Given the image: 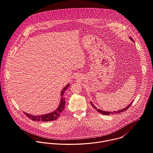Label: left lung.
Masks as SVG:
<instances>
[{"instance_id":"8db88e82","label":"left lung","mask_w":153,"mask_h":153,"mask_svg":"<svg viewBox=\"0 0 153 153\" xmlns=\"http://www.w3.org/2000/svg\"><path fill=\"white\" fill-rule=\"evenodd\" d=\"M132 39V40L133 41V40H132V39ZM132 102H133V101L131 102V103H130V104H129V105L128 106H127L126 107H125V108H123V109H122V110H118V111H113V112H111V111H102V110H100V109H98L91 102V105L96 110H97V111L98 112H99V113H102V114H105V115H109L110 114H116V113H120V112H122V111H125V110H126L128 108H129V107L131 106V105L132 104Z\"/></svg>"}]
</instances>
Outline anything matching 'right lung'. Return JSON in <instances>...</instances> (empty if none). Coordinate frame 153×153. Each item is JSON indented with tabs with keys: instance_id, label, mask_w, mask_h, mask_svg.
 <instances>
[{
	"instance_id": "obj_1",
	"label": "right lung",
	"mask_w": 153,
	"mask_h": 153,
	"mask_svg": "<svg viewBox=\"0 0 153 153\" xmlns=\"http://www.w3.org/2000/svg\"><path fill=\"white\" fill-rule=\"evenodd\" d=\"M69 84H67L64 88L62 90V92H61V100L60 102V104L58 106V107L57 108L56 110H55L54 111L51 112L49 114H44V115H41V116H34V115H31L27 113H24L25 114V115L30 119L33 120H36V121H43V122H49V121H51V120H54L56 119H57V117H59L60 114H61V113L63 111V110H64L65 108V99L63 97L64 96V93L65 92V91L68 89V88L69 87Z\"/></svg>"
}]
</instances>
